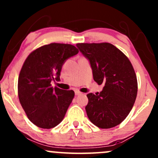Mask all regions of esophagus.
<instances>
[{
    "label": "esophagus",
    "instance_id": "1",
    "mask_svg": "<svg viewBox=\"0 0 158 158\" xmlns=\"http://www.w3.org/2000/svg\"><path fill=\"white\" fill-rule=\"evenodd\" d=\"M81 92L80 91H79V90H75V94H76V95H79V94H81Z\"/></svg>",
    "mask_w": 158,
    "mask_h": 158
}]
</instances>
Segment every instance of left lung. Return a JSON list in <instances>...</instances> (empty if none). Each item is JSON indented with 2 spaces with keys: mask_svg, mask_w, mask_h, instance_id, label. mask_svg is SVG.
<instances>
[{
  "mask_svg": "<svg viewBox=\"0 0 158 158\" xmlns=\"http://www.w3.org/2000/svg\"><path fill=\"white\" fill-rule=\"evenodd\" d=\"M90 61L94 79L105 85L99 94H88L87 115L95 126L110 128L126 119L135 104L137 80L131 61L110 43H78Z\"/></svg>",
  "mask_w": 158,
  "mask_h": 158,
  "instance_id": "obj_1",
  "label": "left lung"
}]
</instances>
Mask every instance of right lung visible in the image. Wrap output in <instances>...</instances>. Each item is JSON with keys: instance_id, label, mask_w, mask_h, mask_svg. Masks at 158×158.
<instances>
[{"instance_id": "right-lung-1", "label": "right lung", "mask_w": 158, "mask_h": 158, "mask_svg": "<svg viewBox=\"0 0 158 158\" xmlns=\"http://www.w3.org/2000/svg\"><path fill=\"white\" fill-rule=\"evenodd\" d=\"M78 52L72 44L51 43L27 56L19 73L18 94L27 117L36 126L50 129L64 119L75 94L53 88L51 81L60 80L64 61Z\"/></svg>"}]
</instances>
